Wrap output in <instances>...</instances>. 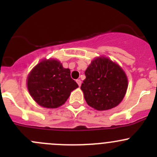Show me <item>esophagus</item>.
I'll use <instances>...</instances> for the list:
<instances>
[{
  "mask_svg": "<svg viewBox=\"0 0 157 157\" xmlns=\"http://www.w3.org/2000/svg\"><path fill=\"white\" fill-rule=\"evenodd\" d=\"M76 82H77V84H78L79 86H81V80H76Z\"/></svg>",
  "mask_w": 157,
  "mask_h": 157,
  "instance_id": "obj_1",
  "label": "esophagus"
}]
</instances>
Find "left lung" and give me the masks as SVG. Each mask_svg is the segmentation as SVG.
Segmentation results:
<instances>
[{"label": "left lung", "instance_id": "1", "mask_svg": "<svg viewBox=\"0 0 157 157\" xmlns=\"http://www.w3.org/2000/svg\"><path fill=\"white\" fill-rule=\"evenodd\" d=\"M80 89L86 102L96 110H108L122 101L128 89V78L122 68L104 57L93 60L85 71Z\"/></svg>", "mask_w": 157, "mask_h": 157}]
</instances>
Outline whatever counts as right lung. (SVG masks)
Instances as JSON below:
<instances>
[{"label":"right lung","mask_w":157,"mask_h":157,"mask_svg":"<svg viewBox=\"0 0 157 157\" xmlns=\"http://www.w3.org/2000/svg\"><path fill=\"white\" fill-rule=\"evenodd\" d=\"M78 87L71 77V71L55 59L42 60L29 73L27 88L33 99L45 108L55 109L67 101Z\"/></svg>","instance_id":"right-lung-1"}]
</instances>
